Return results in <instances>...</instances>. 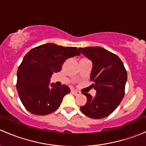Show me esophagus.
Listing matches in <instances>:
<instances>
[{
	"mask_svg": "<svg viewBox=\"0 0 146 146\" xmlns=\"http://www.w3.org/2000/svg\"><path fill=\"white\" fill-rule=\"evenodd\" d=\"M71 93L73 94V95H80V92H79V91L74 90H71Z\"/></svg>",
	"mask_w": 146,
	"mask_h": 146,
	"instance_id": "obj_1",
	"label": "esophagus"
}]
</instances>
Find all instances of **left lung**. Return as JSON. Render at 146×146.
<instances>
[{"label":"left lung","instance_id":"obj_1","mask_svg":"<svg viewBox=\"0 0 146 146\" xmlns=\"http://www.w3.org/2000/svg\"><path fill=\"white\" fill-rule=\"evenodd\" d=\"M80 52L92 63L90 80L95 97H87L85 105L80 110L87 117L102 119L111 114L121 103L125 94L127 73L118 56L100 46L79 48Z\"/></svg>","mask_w":146,"mask_h":146}]
</instances>
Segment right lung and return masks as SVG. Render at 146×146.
<instances>
[{
  "instance_id": "right-lung-1",
  "label": "right lung",
  "mask_w": 146,
  "mask_h": 146,
  "mask_svg": "<svg viewBox=\"0 0 146 146\" xmlns=\"http://www.w3.org/2000/svg\"><path fill=\"white\" fill-rule=\"evenodd\" d=\"M79 55L77 47L48 43L33 48L25 56L17 69L16 88L26 110L36 115H46L60 107L70 90L65 85H50V78L54 73L61 71L66 59Z\"/></svg>"
}]
</instances>
